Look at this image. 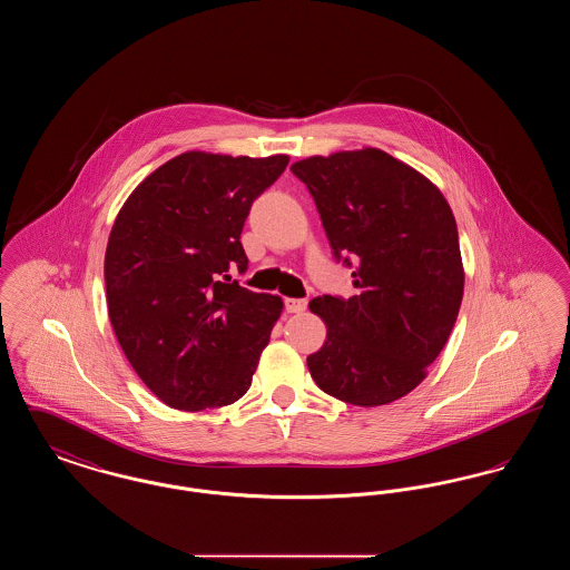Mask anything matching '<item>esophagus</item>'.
Segmentation results:
<instances>
[{
    "label": "esophagus",
    "mask_w": 570,
    "mask_h": 570,
    "mask_svg": "<svg viewBox=\"0 0 570 570\" xmlns=\"http://www.w3.org/2000/svg\"><path fill=\"white\" fill-rule=\"evenodd\" d=\"M284 305H286V312H291V314H301V312H305L307 301H305V298H286V301H284Z\"/></svg>",
    "instance_id": "34e87169"
}]
</instances>
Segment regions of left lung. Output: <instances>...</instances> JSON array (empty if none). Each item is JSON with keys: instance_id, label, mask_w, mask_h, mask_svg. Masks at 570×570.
I'll list each match as a JSON object with an SVG mask.
<instances>
[{"instance_id": "1", "label": "left lung", "mask_w": 570, "mask_h": 570, "mask_svg": "<svg viewBox=\"0 0 570 570\" xmlns=\"http://www.w3.org/2000/svg\"><path fill=\"white\" fill-rule=\"evenodd\" d=\"M307 186L333 256L354 265L351 298H312L326 325L307 356L314 382L353 406H384L428 376L460 314L463 265L453 212L434 184L382 149L291 166Z\"/></svg>"}]
</instances>
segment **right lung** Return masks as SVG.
<instances>
[{"label":"right lung","instance_id":"obj_1","mask_svg":"<svg viewBox=\"0 0 570 570\" xmlns=\"http://www.w3.org/2000/svg\"><path fill=\"white\" fill-rule=\"evenodd\" d=\"M288 156L186 151L128 196L105 254L109 318L138 379L166 406L237 402L282 314V298L230 279L247 269L252 203Z\"/></svg>","mask_w":570,"mask_h":570}]
</instances>
